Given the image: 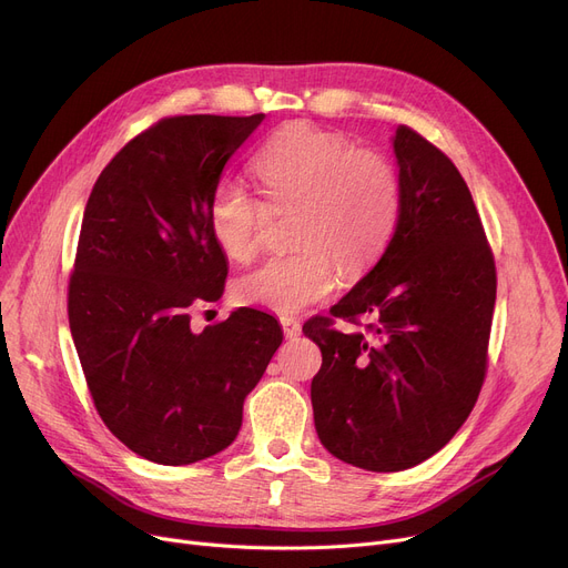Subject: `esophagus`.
<instances>
[{
	"instance_id": "1",
	"label": "esophagus",
	"mask_w": 568,
	"mask_h": 568,
	"mask_svg": "<svg viewBox=\"0 0 568 568\" xmlns=\"http://www.w3.org/2000/svg\"><path fill=\"white\" fill-rule=\"evenodd\" d=\"M281 326L285 332V338L302 336V324H300V320L292 317V315H281Z\"/></svg>"
}]
</instances>
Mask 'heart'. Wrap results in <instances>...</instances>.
Segmentation results:
<instances>
[{"label": "heart", "mask_w": 568, "mask_h": 568, "mask_svg": "<svg viewBox=\"0 0 568 568\" xmlns=\"http://www.w3.org/2000/svg\"><path fill=\"white\" fill-rule=\"evenodd\" d=\"M268 204H296L302 248L264 260L236 281L248 306L296 313L322 302L343 274L356 276L386 251L400 219V184L389 159L313 124H290L253 156ZM266 206L236 182L209 197V230L219 248L246 262L260 248Z\"/></svg>", "instance_id": "1"}]
</instances>
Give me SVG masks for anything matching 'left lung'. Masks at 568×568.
Returning <instances> with one entry per match:
<instances>
[{"label":"left lung","instance_id":"1","mask_svg":"<svg viewBox=\"0 0 568 568\" xmlns=\"http://www.w3.org/2000/svg\"><path fill=\"white\" fill-rule=\"evenodd\" d=\"M398 227L379 262L304 334L322 368L311 400L324 449L354 467L400 471L465 424L488 368L497 274L479 212L452 159L409 126L394 135ZM364 333L343 335L335 317Z\"/></svg>","mask_w":568,"mask_h":568}]
</instances>
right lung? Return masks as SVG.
I'll list each match as a JSON object with an SVG mask.
<instances>
[{
  "mask_svg": "<svg viewBox=\"0 0 568 568\" xmlns=\"http://www.w3.org/2000/svg\"><path fill=\"white\" fill-rule=\"evenodd\" d=\"M262 119L165 116L105 165L84 206L71 336L103 424L159 465L227 449L283 343L276 317L257 308L191 329L193 304L221 300L227 278L209 197Z\"/></svg>",
  "mask_w": 568,
  "mask_h": 568,
  "instance_id": "right-lung-1",
  "label": "right lung"
}]
</instances>
